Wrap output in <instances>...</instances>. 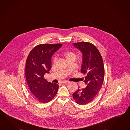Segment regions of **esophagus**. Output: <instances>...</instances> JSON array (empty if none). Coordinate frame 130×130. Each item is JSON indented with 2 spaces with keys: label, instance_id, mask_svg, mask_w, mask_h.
<instances>
[{
  "label": "esophagus",
  "instance_id": "34e87169",
  "mask_svg": "<svg viewBox=\"0 0 130 130\" xmlns=\"http://www.w3.org/2000/svg\"><path fill=\"white\" fill-rule=\"evenodd\" d=\"M62 83L63 84H68V83H69V81H63Z\"/></svg>",
  "mask_w": 130,
  "mask_h": 130
}]
</instances>
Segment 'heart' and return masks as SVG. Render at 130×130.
<instances>
[{"mask_svg":"<svg viewBox=\"0 0 130 130\" xmlns=\"http://www.w3.org/2000/svg\"><path fill=\"white\" fill-rule=\"evenodd\" d=\"M64 56L66 58V60L70 59H75V55L73 52L71 51H65L63 53Z\"/></svg>","mask_w":130,"mask_h":130,"instance_id":"heart-1","label":"heart"}]
</instances>
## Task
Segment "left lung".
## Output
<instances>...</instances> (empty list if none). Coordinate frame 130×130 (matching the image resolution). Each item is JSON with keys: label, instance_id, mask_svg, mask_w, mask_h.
Wrapping results in <instances>:
<instances>
[{"label": "left lung", "instance_id": "1", "mask_svg": "<svg viewBox=\"0 0 130 130\" xmlns=\"http://www.w3.org/2000/svg\"><path fill=\"white\" fill-rule=\"evenodd\" d=\"M73 45L83 55L81 72L86 75L84 82L87 86L82 90L78 89L73 94V98L77 104L85 105L93 101L101 89L104 76L103 60L92 44L81 42Z\"/></svg>", "mask_w": 130, "mask_h": 130}]
</instances>
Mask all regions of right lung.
Segmentation results:
<instances>
[{
  "label": "right lung",
  "mask_w": 130,
  "mask_h": 130,
  "mask_svg": "<svg viewBox=\"0 0 130 130\" xmlns=\"http://www.w3.org/2000/svg\"><path fill=\"white\" fill-rule=\"evenodd\" d=\"M61 46V44L38 45L27 58L25 70L27 83L32 94L41 103L52 100L57 92L58 84L48 82L44 76L51 69L52 55Z\"/></svg>",
  "instance_id": "1"
}]
</instances>
